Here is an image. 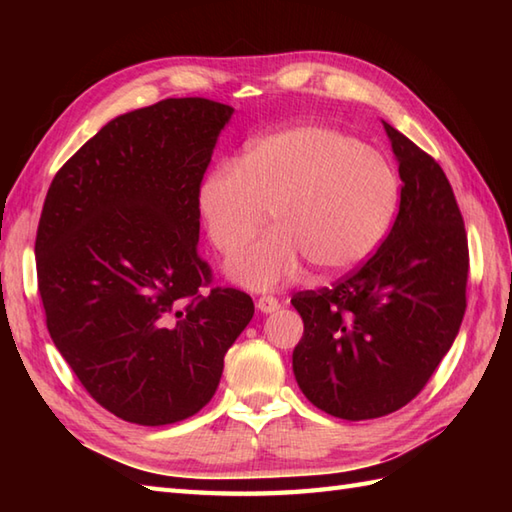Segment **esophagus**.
I'll return each mask as SVG.
<instances>
[{
    "label": "esophagus",
    "instance_id": "1",
    "mask_svg": "<svg viewBox=\"0 0 512 512\" xmlns=\"http://www.w3.org/2000/svg\"><path fill=\"white\" fill-rule=\"evenodd\" d=\"M257 308L262 310L264 314H273V312H277V310L281 308V303H279V299H275V297H259Z\"/></svg>",
    "mask_w": 512,
    "mask_h": 512
}]
</instances>
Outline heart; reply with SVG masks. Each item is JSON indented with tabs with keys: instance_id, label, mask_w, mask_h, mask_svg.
Masks as SVG:
<instances>
[{
	"instance_id": "obj_1",
	"label": "heart",
	"mask_w": 512,
	"mask_h": 512,
	"mask_svg": "<svg viewBox=\"0 0 512 512\" xmlns=\"http://www.w3.org/2000/svg\"><path fill=\"white\" fill-rule=\"evenodd\" d=\"M400 178L378 149L328 125L279 129L204 178L198 206L213 246L233 253L273 215L277 231L231 257L235 281L270 290L306 259L321 275L363 264L398 211Z\"/></svg>"
}]
</instances>
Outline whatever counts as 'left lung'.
<instances>
[{
  "label": "left lung",
  "mask_w": 512,
  "mask_h": 512,
  "mask_svg": "<svg viewBox=\"0 0 512 512\" xmlns=\"http://www.w3.org/2000/svg\"><path fill=\"white\" fill-rule=\"evenodd\" d=\"M402 180L383 244L352 275L292 297L297 385L314 407L369 420L405 407L451 350L466 310L469 242L442 167L385 123Z\"/></svg>",
  "instance_id": "obj_1"
}]
</instances>
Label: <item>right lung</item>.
Here are the masks:
<instances>
[{"label":"right lung","instance_id":"1","mask_svg":"<svg viewBox=\"0 0 512 512\" xmlns=\"http://www.w3.org/2000/svg\"><path fill=\"white\" fill-rule=\"evenodd\" d=\"M233 107L167 99L116 116L54 176L37 228L50 339L85 391L143 427L198 413L253 299L213 288L198 193Z\"/></svg>","mask_w":512,"mask_h":512}]
</instances>
